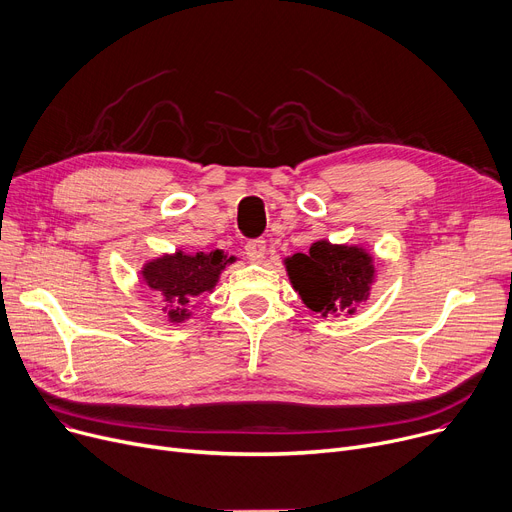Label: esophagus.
Listing matches in <instances>:
<instances>
[{"label":"esophagus","mask_w":512,"mask_h":512,"mask_svg":"<svg viewBox=\"0 0 512 512\" xmlns=\"http://www.w3.org/2000/svg\"><path fill=\"white\" fill-rule=\"evenodd\" d=\"M266 254V242L264 239H252V242L246 244V256L250 262H262Z\"/></svg>","instance_id":"34e87169"}]
</instances>
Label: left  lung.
Masks as SVG:
<instances>
[{
  "label": "left lung",
  "instance_id": "8db88e82",
  "mask_svg": "<svg viewBox=\"0 0 512 512\" xmlns=\"http://www.w3.org/2000/svg\"><path fill=\"white\" fill-rule=\"evenodd\" d=\"M287 275L304 304L322 316L366 302L374 283V258L359 246H337L326 239L314 242L308 254H293L285 260Z\"/></svg>",
  "mask_w": 512,
  "mask_h": 512
}]
</instances>
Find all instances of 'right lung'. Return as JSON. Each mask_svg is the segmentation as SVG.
I'll list each match as a JSON object with an SVG mask.
<instances>
[{"label":"right lung","instance_id":"obj_1","mask_svg":"<svg viewBox=\"0 0 512 512\" xmlns=\"http://www.w3.org/2000/svg\"><path fill=\"white\" fill-rule=\"evenodd\" d=\"M233 260V256L227 258L221 250L208 254H184L177 250L175 254L146 262L140 275L148 289H153L165 302L163 312L167 320L177 324L192 316L188 306L202 293L215 289L221 270Z\"/></svg>","mask_w":512,"mask_h":512}]
</instances>
